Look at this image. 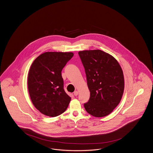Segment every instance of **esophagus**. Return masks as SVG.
Masks as SVG:
<instances>
[{
	"label": "esophagus",
	"mask_w": 153,
	"mask_h": 153,
	"mask_svg": "<svg viewBox=\"0 0 153 153\" xmlns=\"http://www.w3.org/2000/svg\"><path fill=\"white\" fill-rule=\"evenodd\" d=\"M78 94H79V92H78V91H75V92H74V95L75 96H77Z\"/></svg>",
	"instance_id": "1"
}]
</instances>
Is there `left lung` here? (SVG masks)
I'll return each mask as SVG.
<instances>
[{
  "mask_svg": "<svg viewBox=\"0 0 153 153\" xmlns=\"http://www.w3.org/2000/svg\"><path fill=\"white\" fill-rule=\"evenodd\" d=\"M85 69L90 98L84 104L96 117L109 114L120 103L124 91L122 69L116 59L101 50L79 51Z\"/></svg>",
  "mask_w": 153,
  "mask_h": 153,
  "instance_id": "obj_1",
  "label": "left lung"
}]
</instances>
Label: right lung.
<instances>
[{
    "instance_id": "right-lung-1",
    "label": "right lung",
    "mask_w": 153,
    "mask_h": 153,
    "mask_svg": "<svg viewBox=\"0 0 153 153\" xmlns=\"http://www.w3.org/2000/svg\"><path fill=\"white\" fill-rule=\"evenodd\" d=\"M73 56L72 52H45L31 65L28 77L29 94L35 107L45 116L60 115L71 101L64 89L61 71Z\"/></svg>"
}]
</instances>
